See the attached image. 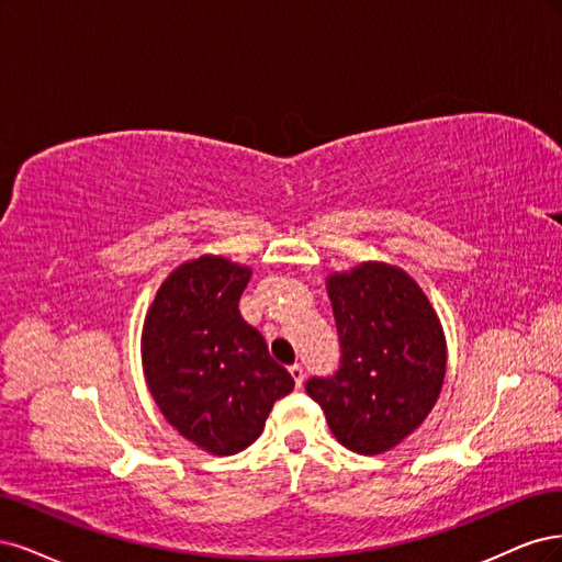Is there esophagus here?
<instances>
[{
  "label": "esophagus",
  "instance_id": "34e87169",
  "mask_svg": "<svg viewBox=\"0 0 562 562\" xmlns=\"http://www.w3.org/2000/svg\"><path fill=\"white\" fill-rule=\"evenodd\" d=\"M289 373H292V378H294V385H296V387H303V380H305V371H303V367H301V364L289 367Z\"/></svg>",
  "mask_w": 562,
  "mask_h": 562
}]
</instances>
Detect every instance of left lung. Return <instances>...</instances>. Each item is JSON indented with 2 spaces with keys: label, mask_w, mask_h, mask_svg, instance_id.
<instances>
[{
  "label": "left lung",
  "mask_w": 562,
  "mask_h": 562,
  "mask_svg": "<svg viewBox=\"0 0 562 562\" xmlns=\"http://www.w3.org/2000/svg\"><path fill=\"white\" fill-rule=\"evenodd\" d=\"M340 361L334 375H313L305 392L327 415L334 437L361 456L394 448L423 425L446 375L437 313L404 270L361 263L331 276Z\"/></svg>",
  "instance_id": "left-lung-1"
}]
</instances>
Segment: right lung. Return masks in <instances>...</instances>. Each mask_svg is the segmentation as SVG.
Masks as SVG:
<instances>
[{
  "instance_id": "right-lung-1",
  "label": "right lung",
  "mask_w": 562,
  "mask_h": 562,
  "mask_svg": "<svg viewBox=\"0 0 562 562\" xmlns=\"http://www.w3.org/2000/svg\"><path fill=\"white\" fill-rule=\"evenodd\" d=\"M251 270L222 257L179 266L144 322L142 361L166 420L191 443L233 456L259 439L294 378L240 317Z\"/></svg>"
}]
</instances>
